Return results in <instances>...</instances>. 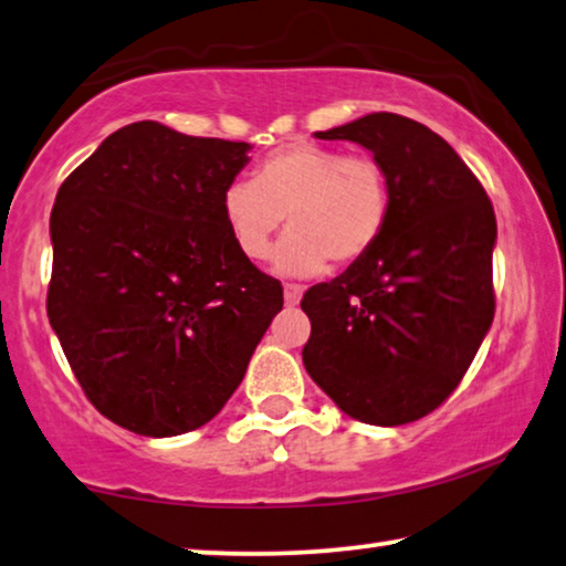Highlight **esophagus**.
<instances>
[{"mask_svg":"<svg viewBox=\"0 0 566 566\" xmlns=\"http://www.w3.org/2000/svg\"><path fill=\"white\" fill-rule=\"evenodd\" d=\"M302 286L300 284H284V302L286 305H300V300H302Z\"/></svg>","mask_w":566,"mask_h":566,"instance_id":"obj_1","label":"esophagus"}]
</instances>
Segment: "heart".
Instances as JSON below:
<instances>
[{
	"label": "heart",
	"mask_w": 566,
	"mask_h": 566,
	"mask_svg": "<svg viewBox=\"0 0 566 566\" xmlns=\"http://www.w3.org/2000/svg\"><path fill=\"white\" fill-rule=\"evenodd\" d=\"M226 229L251 261L272 254L276 233H292L276 251V272L312 276L335 261L350 266L376 247L391 213V185L384 165L370 155L292 142L269 151L254 182L223 190Z\"/></svg>",
	"instance_id": "b5f03b06"
}]
</instances>
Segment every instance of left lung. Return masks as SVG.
Listing matches in <instances>:
<instances>
[{
    "instance_id": "obj_1",
    "label": "left lung",
    "mask_w": 566,
    "mask_h": 566,
    "mask_svg": "<svg viewBox=\"0 0 566 566\" xmlns=\"http://www.w3.org/2000/svg\"><path fill=\"white\" fill-rule=\"evenodd\" d=\"M315 137L374 151L391 213L364 259L302 297V364L348 417L409 424L458 389L491 331L493 206L458 151L407 116L368 114Z\"/></svg>"
}]
</instances>
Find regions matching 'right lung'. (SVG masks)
Returning a JSON list of instances; mask_svg holds the SVG:
<instances>
[{
  "mask_svg": "<svg viewBox=\"0 0 566 566\" xmlns=\"http://www.w3.org/2000/svg\"><path fill=\"white\" fill-rule=\"evenodd\" d=\"M249 149L137 122L57 190L50 325L88 401L134 434L208 424L284 305L223 221Z\"/></svg>",
  "mask_w": 566,
  "mask_h": 566,
  "instance_id": "obj_1",
  "label": "right lung"
}]
</instances>
